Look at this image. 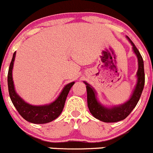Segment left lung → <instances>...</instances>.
<instances>
[{"mask_svg":"<svg viewBox=\"0 0 153 153\" xmlns=\"http://www.w3.org/2000/svg\"><path fill=\"white\" fill-rule=\"evenodd\" d=\"M126 38L132 45L133 52L137 56V63H138V69H137V75H136L137 84L128 100L119 105H114V106L111 107L105 106L97 99V93L94 88L87 82L84 81V84H86V88H87V105H88L89 110L95 118L102 122L116 123L126 119L137 105L141 96L143 87H144L145 75L143 58L132 41L127 36Z\"/></svg>","mask_w":153,"mask_h":153,"instance_id":"1","label":"left lung"}]
</instances>
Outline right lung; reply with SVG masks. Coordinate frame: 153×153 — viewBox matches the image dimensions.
I'll use <instances>...</instances> for the list:
<instances>
[{
    "label": "right lung",
    "mask_w": 153,
    "mask_h": 153,
    "mask_svg": "<svg viewBox=\"0 0 153 153\" xmlns=\"http://www.w3.org/2000/svg\"><path fill=\"white\" fill-rule=\"evenodd\" d=\"M16 52H14L8 71V90L12 102L21 116L30 123L35 124H44L51 122L60 116L64 108L65 102L71 87L75 82L67 84L62 90L58 97L50 104L42 105H33L25 102L16 93L13 80V69Z\"/></svg>",
    "instance_id": "obj_1"
}]
</instances>
